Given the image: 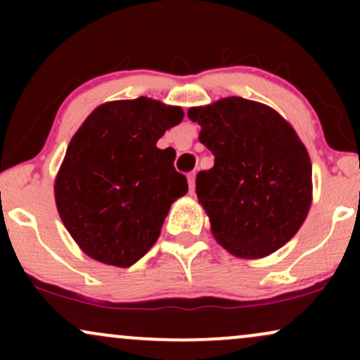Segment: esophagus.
Returning a JSON list of instances; mask_svg holds the SVG:
<instances>
[{
  "instance_id": "obj_1",
  "label": "esophagus",
  "mask_w": 360,
  "mask_h": 360,
  "mask_svg": "<svg viewBox=\"0 0 360 360\" xmlns=\"http://www.w3.org/2000/svg\"><path fill=\"white\" fill-rule=\"evenodd\" d=\"M188 183H189V193H194V186H196V172H189L188 174Z\"/></svg>"
}]
</instances>
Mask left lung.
Instances as JSON below:
<instances>
[{"instance_id": "left-lung-1", "label": "left lung", "mask_w": 360, "mask_h": 360, "mask_svg": "<svg viewBox=\"0 0 360 360\" xmlns=\"http://www.w3.org/2000/svg\"><path fill=\"white\" fill-rule=\"evenodd\" d=\"M188 117L214 155V166L196 176L213 237L238 259L281 249L313 200L311 160L295 128L271 106L240 96L193 106Z\"/></svg>"}]
</instances>
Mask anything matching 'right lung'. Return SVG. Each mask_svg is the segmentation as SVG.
Masks as SVG:
<instances>
[{
    "label": "right lung",
    "instance_id": "add662e5",
    "mask_svg": "<svg viewBox=\"0 0 360 360\" xmlns=\"http://www.w3.org/2000/svg\"><path fill=\"white\" fill-rule=\"evenodd\" d=\"M184 118L152 98L103 103L69 142L57 172V212L79 249L130 267L157 242L171 205L188 193L176 152L157 140Z\"/></svg>",
    "mask_w": 360,
    "mask_h": 360
}]
</instances>
